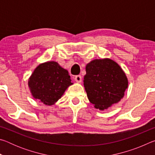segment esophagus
<instances>
[{"label": "esophagus", "mask_w": 155, "mask_h": 155, "mask_svg": "<svg viewBox=\"0 0 155 155\" xmlns=\"http://www.w3.org/2000/svg\"><path fill=\"white\" fill-rule=\"evenodd\" d=\"M74 80L77 83H81L82 81V77H81V75H77L74 77Z\"/></svg>", "instance_id": "34e87169"}]
</instances>
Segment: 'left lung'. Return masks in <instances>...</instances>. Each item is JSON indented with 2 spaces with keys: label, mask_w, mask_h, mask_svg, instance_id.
I'll use <instances>...</instances> for the list:
<instances>
[{
  "label": "left lung",
  "mask_w": 155,
  "mask_h": 155,
  "mask_svg": "<svg viewBox=\"0 0 155 155\" xmlns=\"http://www.w3.org/2000/svg\"><path fill=\"white\" fill-rule=\"evenodd\" d=\"M85 70L83 85L89 101L96 109L103 111L124 97L128 85V78L114 60H92L86 65Z\"/></svg>",
  "instance_id": "obj_1"
}]
</instances>
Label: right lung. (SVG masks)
Wrapping results in <instances>:
<instances>
[{"label": "right lung", "instance_id": "1", "mask_svg": "<svg viewBox=\"0 0 155 155\" xmlns=\"http://www.w3.org/2000/svg\"><path fill=\"white\" fill-rule=\"evenodd\" d=\"M72 84L68 70L51 61L38 65L28 81L33 98L48 106L55 104Z\"/></svg>", "mask_w": 155, "mask_h": 155}]
</instances>
